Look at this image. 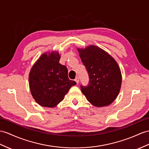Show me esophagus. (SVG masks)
<instances>
[{"label":"esophagus","mask_w":149,"mask_h":149,"mask_svg":"<svg viewBox=\"0 0 149 149\" xmlns=\"http://www.w3.org/2000/svg\"><path fill=\"white\" fill-rule=\"evenodd\" d=\"M74 80H75L76 83H77V84H78V83H79V78H78V77H77V78H75Z\"/></svg>","instance_id":"1"}]
</instances>
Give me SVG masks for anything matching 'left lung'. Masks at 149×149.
Returning <instances> with one entry per match:
<instances>
[{"mask_svg":"<svg viewBox=\"0 0 149 149\" xmlns=\"http://www.w3.org/2000/svg\"><path fill=\"white\" fill-rule=\"evenodd\" d=\"M78 50L90 79L88 85H81L82 93L93 106H109L118 97L121 86L122 76L118 63L95 45Z\"/></svg>","mask_w":149,"mask_h":149,"instance_id":"8db88e82","label":"left lung"}]
</instances>
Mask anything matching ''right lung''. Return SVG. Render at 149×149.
<instances>
[{"instance_id": "obj_1", "label": "right lung", "mask_w": 149, "mask_h": 149, "mask_svg": "<svg viewBox=\"0 0 149 149\" xmlns=\"http://www.w3.org/2000/svg\"><path fill=\"white\" fill-rule=\"evenodd\" d=\"M58 52L44 53L33 66L29 74L31 95L39 105L54 107L62 101L72 86L77 84L68 78L66 66L59 63Z\"/></svg>"}]
</instances>
